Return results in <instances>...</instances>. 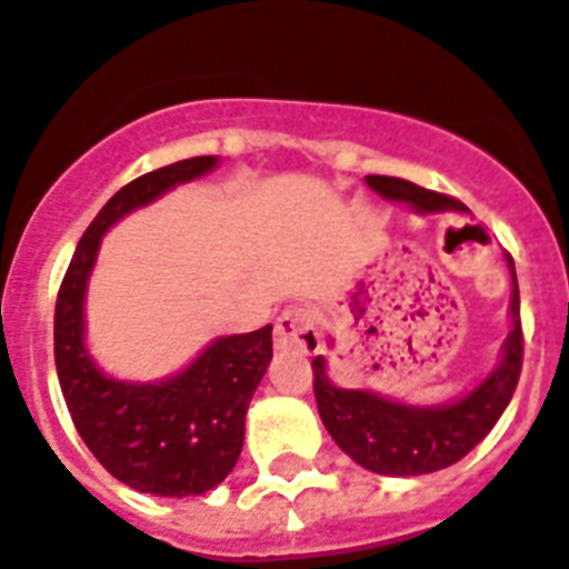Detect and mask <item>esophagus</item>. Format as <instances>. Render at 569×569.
<instances>
[{"label":"esophagus","mask_w":569,"mask_h":569,"mask_svg":"<svg viewBox=\"0 0 569 569\" xmlns=\"http://www.w3.org/2000/svg\"><path fill=\"white\" fill-rule=\"evenodd\" d=\"M274 345L280 350H295V353H316L321 348L316 312L303 307L286 309L274 325Z\"/></svg>","instance_id":"34e87169"}]
</instances>
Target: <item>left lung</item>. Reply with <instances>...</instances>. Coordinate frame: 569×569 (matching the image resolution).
<instances>
[{"label": "left lung", "instance_id": "1", "mask_svg": "<svg viewBox=\"0 0 569 569\" xmlns=\"http://www.w3.org/2000/svg\"><path fill=\"white\" fill-rule=\"evenodd\" d=\"M365 183L386 201L409 204L420 216L465 210L456 198L418 187L412 180L368 174ZM506 262L511 271L509 339L502 341L497 368L459 400L441 406H409L368 389H341L327 377V359H312L318 415L325 420L332 441L365 470L380 477H423L450 468L465 459L506 412L523 365L520 289H517L515 260L506 257Z\"/></svg>", "mask_w": 569, "mask_h": 569}]
</instances>
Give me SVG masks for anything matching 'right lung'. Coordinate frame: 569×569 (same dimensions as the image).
I'll use <instances>...</instances> for the list:
<instances>
[{
  "label": "right lung",
  "instance_id": "right-lung-1",
  "mask_svg": "<svg viewBox=\"0 0 569 569\" xmlns=\"http://www.w3.org/2000/svg\"><path fill=\"white\" fill-rule=\"evenodd\" d=\"M216 166L219 157H189L119 189L84 230L54 303V365L78 436L110 477L154 497H198L233 470L248 403L271 362V325L219 336L166 380H117L87 350V283L101 237L119 219Z\"/></svg>",
  "mask_w": 569,
  "mask_h": 569
}]
</instances>
